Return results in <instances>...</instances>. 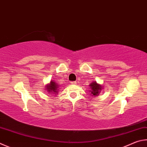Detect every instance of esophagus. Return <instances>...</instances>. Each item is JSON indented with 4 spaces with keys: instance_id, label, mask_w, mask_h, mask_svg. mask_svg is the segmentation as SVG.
Returning <instances> with one entry per match:
<instances>
[{
    "instance_id": "34e87169",
    "label": "esophagus",
    "mask_w": 147,
    "mask_h": 147,
    "mask_svg": "<svg viewBox=\"0 0 147 147\" xmlns=\"http://www.w3.org/2000/svg\"><path fill=\"white\" fill-rule=\"evenodd\" d=\"M71 83L72 84H76V82H74V81H73V82H71Z\"/></svg>"
}]
</instances>
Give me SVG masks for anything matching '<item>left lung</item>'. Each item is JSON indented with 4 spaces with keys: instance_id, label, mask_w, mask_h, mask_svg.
Masks as SVG:
<instances>
[{
    "instance_id": "8db88e82",
    "label": "left lung",
    "mask_w": 147,
    "mask_h": 147,
    "mask_svg": "<svg viewBox=\"0 0 147 147\" xmlns=\"http://www.w3.org/2000/svg\"><path fill=\"white\" fill-rule=\"evenodd\" d=\"M89 86L91 88V90H90V93L92 94V96H98L99 95V93L100 90H101V88L102 87L100 85L98 84L96 82H93L90 84Z\"/></svg>"
}]
</instances>
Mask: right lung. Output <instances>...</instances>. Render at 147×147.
I'll list each match as a JSON object with an SVG mask.
<instances>
[{"label":"right lung","mask_w":147,"mask_h":147,"mask_svg":"<svg viewBox=\"0 0 147 147\" xmlns=\"http://www.w3.org/2000/svg\"><path fill=\"white\" fill-rule=\"evenodd\" d=\"M58 84H56L55 82H51L50 84H49L47 86L46 89H47L49 92H50L51 94H57L58 93ZM53 92V93L51 92Z\"/></svg>","instance_id":"right-lung-1"}]
</instances>
